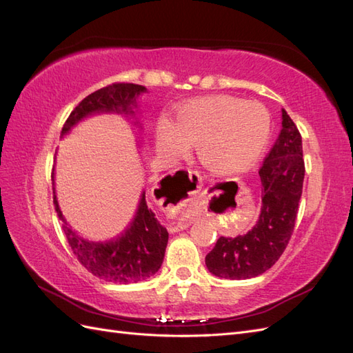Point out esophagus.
Masks as SVG:
<instances>
[{
  "label": "esophagus",
  "instance_id": "esophagus-1",
  "mask_svg": "<svg viewBox=\"0 0 353 353\" xmlns=\"http://www.w3.org/2000/svg\"><path fill=\"white\" fill-rule=\"evenodd\" d=\"M165 184L166 187H178V188H183V191H185V193L188 196H196L201 185H203V181H201V176L199 172H196V170H190V169H179V170H175V172H172L170 175H168L165 178ZM188 227V223L185 222H181L178 223V225L175 227H170L169 231L172 232H178V231H183Z\"/></svg>",
  "mask_w": 353,
  "mask_h": 353
}]
</instances>
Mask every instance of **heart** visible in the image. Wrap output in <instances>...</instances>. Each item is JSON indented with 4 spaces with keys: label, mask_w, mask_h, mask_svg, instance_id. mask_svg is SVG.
Listing matches in <instances>:
<instances>
[{
    "label": "heart",
    "mask_w": 353,
    "mask_h": 353,
    "mask_svg": "<svg viewBox=\"0 0 353 353\" xmlns=\"http://www.w3.org/2000/svg\"><path fill=\"white\" fill-rule=\"evenodd\" d=\"M271 135V117L261 103L232 95L190 100L175 110L174 122L160 117L156 148L166 159H181L196 144L201 165L218 175L250 169Z\"/></svg>",
    "instance_id": "1"
}]
</instances>
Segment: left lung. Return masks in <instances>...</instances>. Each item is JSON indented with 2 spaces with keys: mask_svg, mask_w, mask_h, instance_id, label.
Listing matches in <instances>:
<instances>
[{
  "mask_svg": "<svg viewBox=\"0 0 353 353\" xmlns=\"http://www.w3.org/2000/svg\"><path fill=\"white\" fill-rule=\"evenodd\" d=\"M281 131L259 169L262 208L256 225L244 236L221 237L206 254L209 272L227 280H248L268 271L292 237L302 197L305 162L302 137L281 110Z\"/></svg>",
  "mask_w": 353,
  "mask_h": 353,
  "instance_id": "8db88e82",
  "label": "left lung"
}]
</instances>
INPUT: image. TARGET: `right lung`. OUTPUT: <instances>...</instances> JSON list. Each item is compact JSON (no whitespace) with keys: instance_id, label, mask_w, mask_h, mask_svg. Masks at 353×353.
<instances>
[{"instance_id":"add662e5","label":"right lung","mask_w":353,"mask_h":353,"mask_svg":"<svg viewBox=\"0 0 353 353\" xmlns=\"http://www.w3.org/2000/svg\"><path fill=\"white\" fill-rule=\"evenodd\" d=\"M144 92H147V88L143 85L113 83L90 94L68 117L61 130V137L68 135L72 128L85 117L101 113L121 114L130 119L132 117L134 125L141 126L137 117V99ZM52 185H54V174H52ZM52 196L70 249L82 266L91 274L109 283L131 284L150 279L160 270L169 234L165 227L160 225L153 210L147 206L145 191L140 196L130 225L117 237L105 241H94L79 236L63 216L54 187H52Z\"/></svg>"}]
</instances>
